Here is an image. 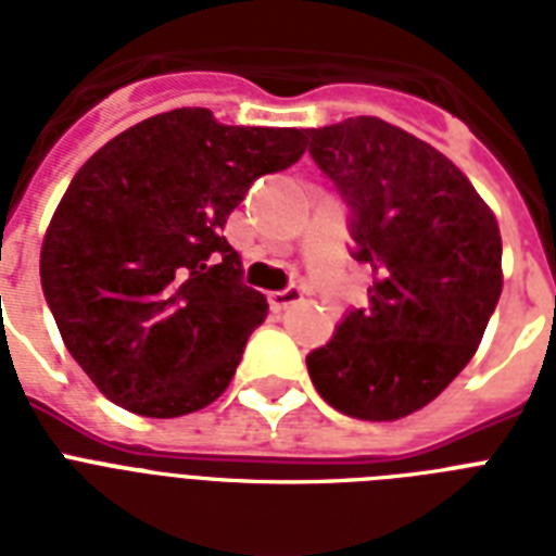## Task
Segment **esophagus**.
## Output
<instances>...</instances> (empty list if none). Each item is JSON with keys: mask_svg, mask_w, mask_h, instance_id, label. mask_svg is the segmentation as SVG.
Masks as SVG:
<instances>
[{"mask_svg": "<svg viewBox=\"0 0 556 556\" xmlns=\"http://www.w3.org/2000/svg\"><path fill=\"white\" fill-rule=\"evenodd\" d=\"M300 300H303V291H300V286H288V288H282V291H270L268 294V303L274 312H282V308L300 303Z\"/></svg>", "mask_w": 556, "mask_h": 556, "instance_id": "obj_1", "label": "esophagus"}]
</instances>
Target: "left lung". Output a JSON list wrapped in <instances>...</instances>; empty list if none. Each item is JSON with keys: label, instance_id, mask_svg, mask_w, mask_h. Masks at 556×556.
I'll use <instances>...</instances> for the list:
<instances>
[{"label": "left lung", "instance_id": "left-lung-1", "mask_svg": "<svg viewBox=\"0 0 556 556\" xmlns=\"http://www.w3.org/2000/svg\"><path fill=\"white\" fill-rule=\"evenodd\" d=\"M305 135L346 201L352 256L371 268L369 305L305 366L338 413L395 421L439 397L482 343L502 294L500 225L453 161L380 117Z\"/></svg>", "mask_w": 556, "mask_h": 556}]
</instances>
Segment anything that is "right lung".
I'll list each match as a JSON object with an SVG mask.
<instances>
[{
	"label": "right lung",
	"mask_w": 556,
	"mask_h": 556,
	"mask_svg": "<svg viewBox=\"0 0 556 556\" xmlns=\"http://www.w3.org/2000/svg\"><path fill=\"white\" fill-rule=\"evenodd\" d=\"M303 152L305 129L192 106L129 126L77 169L39 277L65 349L112 404L176 418L225 392L268 303L222 230L256 178Z\"/></svg>",
	"instance_id": "1"
}]
</instances>
